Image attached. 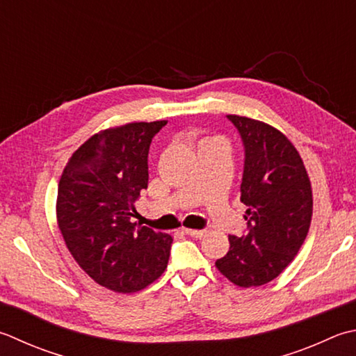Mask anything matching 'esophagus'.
<instances>
[{
  "instance_id": "obj_1",
  "label": "esophagus",
  "mask_w": 356,
  "mask_h": 356,
  "mask_svg": "<svg viewBox=\"0 0 356 356\" xmlns=\"http://www.w3.org/2000/svg\"><path fill=\"white\" fill-rule=\"evenodd\" d=\"M184 233H185V234H188V236H191V238L200 239V238H204L207 232H205V229H191V228H184Z\"/></svg>"
}]
</instances>
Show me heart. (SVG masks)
<instances>
[{"label":"heart","instance_id":"heart-1","mask_svg":"<svg viewBox=\"0 0 356 356\" xmlns=\"http://www.w3.org/2000/svg\"><path fill=\"white\" fill-rule=\"evenodd\" d=\"M204 142H207V140H204ZM204 142H202V143H204Z\"/></svg>","mask_w":356,"mask_h":356}]
</instances>
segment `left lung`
<instances>
[{
  "instance_id": "left-lung-1",
  "label": "left lung",
  "mask_w": 356,
  "mask_h": 356,
  "mask_svg": "<svg viewBox=\"0 0 356 356\" xmlns=\"http://www.w3.org/2000/svg\"><path fill=\"white\" fill-rule=\"evenodd\" d=\"M239 131L245 162L241 202L247 234L228 236V253L216 268L239 287H259L295 259L309 233L313 197L301 156L281 131L248 117L227 115Z\"/></svg>"
}]
</instances>
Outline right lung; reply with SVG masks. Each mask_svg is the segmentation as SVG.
I'll list each match as a JSON object with an SVG mask.
<instances>
[{"label":"right lung","mask_w":356,"mask_h":356,"mask_svg":"<svg viewBox=\"0 0 356 356\" xmlns=\"http://www.w3.org/2000/svg\"><path fill=\"white\" fill-rule=\"evenodd\" d=\"M166 120L136 122L94 134L63 170L58 228L76 264L117 293H132L162 276L172 238L137 227L134 202L148 188V152Z\"/></svg>","instance_id":"right-lung-1"}]
</instances>
